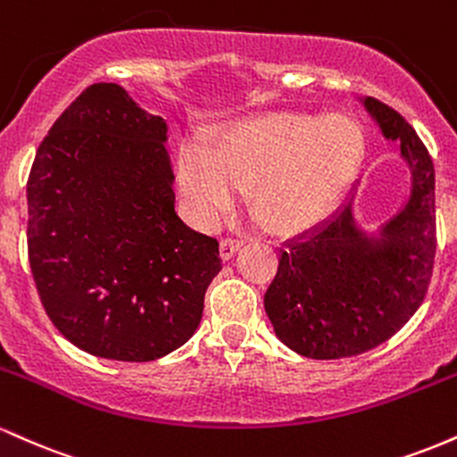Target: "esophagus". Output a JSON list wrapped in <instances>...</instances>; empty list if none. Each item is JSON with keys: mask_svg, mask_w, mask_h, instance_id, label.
Here are the masks:
<instances>
[{"mask_svg": "<svg viewBox=\"0 0 457 457\" xmlns=\"http://www.w3.org/2000/svg\"><path fill=\"white\" fill-rule=\"evenodd\" d=\"M243 246V240H234V238H223L221 245H219V253H221V260H229L236 251Z\"/></svg>", "mask_w": 457, "mask_h": 457, "instance_id": "obj_1", "label": "esophagus"}]
</instances>
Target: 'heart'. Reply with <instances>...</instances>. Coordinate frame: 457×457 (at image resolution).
Returning <instances> with one entry per match:
<instances>
[{"label":"heart","mask_w":457,"mask_h":457,"mask_svg":"<svg viewBox=\"0 0 457 457\" xmlns=\"http://www.w3.org/2000/svg\"><path fill=\"white\" fill-rule=\"evenodd\" d=\"M363 152V130L353 118L270 115L229 129L208 154L185 152L178 182L204 223L232 211L236 191H251L264 228L295 234L337 206Z\"/></svg>","instance_id":"heart-1"}]
</instances>
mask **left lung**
Listing matches in <instances>:
<instances>
[{"mask_svg":"<svg viewBox=\"0 0 457 457\" xmlns=\"http://www.w3.org/2000/svg\"><path fill=\"white\" fill-rule=\"evenodd\" d=\"M411 167V197L370 236L356 225L354 195L279 251L264 295L275 335L316 361L363 354L393 337L426 298L436 253L434 165L414 129L389 104L363 98Z\"/></svg>","mask_w":457,"mask_h":457,"instance_id":"left-lung-1","label":"left lung"}]
</instances>
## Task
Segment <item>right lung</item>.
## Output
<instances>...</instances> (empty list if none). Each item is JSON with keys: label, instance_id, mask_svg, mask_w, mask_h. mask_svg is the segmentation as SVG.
<instances>
[{"label": "right lung", "instance_id": "1", "mask_svg": "<svg viewBox=\"0 0 457 457\" xmlns=\"http://www.w3.org/2000/svg\"><path fill=\"white\" fill-rule=\"evenodd\" d=\"M167 122L94 83L36 152L28 255L46 316L77 348L144 363L199 327L219 243L176 214Z\"/></svg>", "mask_w": 457, "mask_h": 457}]
</instances>
